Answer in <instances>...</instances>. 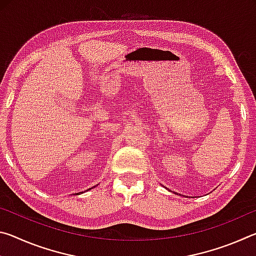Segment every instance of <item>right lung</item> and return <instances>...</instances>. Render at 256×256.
<instances>
[{"label": "right lung", "mask_w": 256, "mask_h": 256, "mask_svg": "<svg viewBox=\"0 0 256 256\" xmlns=\"http://www.w3.org/2000/svg\"><path fill=\"white\" fill-rule=\"evenodd\" d=\"M76 194H79V193H76Z\"/></svg>", "instance_id": "right-lung-1"}]
</instances>
